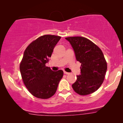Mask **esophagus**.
Instances as JSON below:
<instances>
[{
    "mask_svg": "<svg viewBox=\"0 0 123 123\" xmlns=\"http://www.w3.org/2000/svg\"><path fill=\"white\" fill-rule=\"evenodd\" d=\"M63 73H64L65 74H70V73H69V72H65V71L63 72Z\"/></svg>",
    "mask_w": 123,
    "mask_h": 123,
    "instance_id": "esophagus-1",
    "label": "esophagus"
}]
</instances>
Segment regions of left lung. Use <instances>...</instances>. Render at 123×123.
<instances>
[{
	"label": "left lung",
	"mask_w": 123,
	"mask_h": 123,
	"mask_svg": "<svg viewBox=\"0 0 123 123\" xmlns=\"http://www.w3.org/2000/svg\"><path fill=\"white\" fill-rule=\"evenodd\" d=\"M81 63V74L77 76L72 88L76 93L87 95L97 91L102 84L107 70V63L101 49L86 37H66Z\"/></svg>",
	"instance_id": "obj_1"
}]
</instances>
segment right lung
Segmentation results:
<instances>
[{
	"instance_id": "right-lung-1",
	"label": "right lung",
	"mask_w": 123,
	"mask_h": 123,
	"mask_svg": "<svg viewBox=\"0 0 123 123\" xmlns=\"http://www.w3.org/2000/svg\"><path fill=\"white\" fill-rule=\"evenodd\" d=\"M61 36L46 35L32 42L25 49L19 65L22 80L35 97L47 99L54 95L62 78V70L53 71L46 66Z\"/></svg>"
}]
</instances>
